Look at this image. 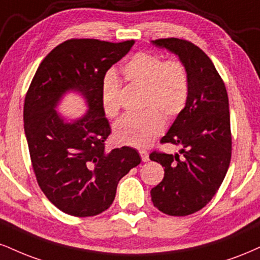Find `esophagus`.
Listing matches in <instances>:
<instances>
[{
    "label": "esophagus",
    "instance_id": "1",
    "mask_svg": "<svg viewBox=\"0 0 260 260\" xmlns=\"http://www.w3.org/2000/svg\"><path fill=\"white\" fill-rule=\"evenodd\" d=\"M139 154H140V157H142L143 162H148L149 161V154L145 151V150H140Z\"/></svg>",
    "mask_w": 260,
    "mask_h": 260
}]
</instances>
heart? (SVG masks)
<instances>
[{"instance_id":"obj_1","label":"heart","mask_w":260,"mask_h":260,"mask_svg":"<svg viewBox=\"0 0 260 260\" xmlns=\"http://www.w3.org/2000/svg\"><path fill=\"white\" fill-rule=\"evenodd\" d=\"M132 86L143 87L140 114H127L116 122V142L134 148H146L164 132L166 118H174L185 108L189 96V75L179 59H167L154 52H139L122 68ZM102 105L105 115L115 117L121 108V84L109 74L103 82Z\"/></svg>"}]
</instances>
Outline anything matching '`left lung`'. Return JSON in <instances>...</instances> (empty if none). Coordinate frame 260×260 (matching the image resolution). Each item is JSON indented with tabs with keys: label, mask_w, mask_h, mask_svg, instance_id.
Masks as SVG:
<instances>
[{
	"label": "left lung",
	"mask_w": 260,
	"mask_h": 260,
	"mask_svg": "<svg viewBox=\"0 0 260 260\" xmlns=\"http://www.w3.org/2000/svg\"><path fill=\"white\" fill-rule=\"evenodd\" d=\"M177 54L189 75V96L161 143L181 145L179 155L152 151L150 160L165 168L151 189V201L162 213L183 217L200 211L213 199L231 160L229 99L220 75L208 55L186 40L152 41Z\"/></svg>",
	"instance_id": "8db88e82"
}]
</instances>
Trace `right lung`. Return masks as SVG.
Masks as SVG:
<instances>
[{
	"instance_id": "1",
	"label": "right lung",
	"mask_w": 260,
	"mask_h": 260,
	"mask_svg": "<svg viewBox=\"0 0 260 260\" xmlns=\"http://www.w3.org/2000/svg\"><path fill=\"white\" fill-rule=\"evenodd\" d=\"M134 41L71 39L47 54L24 102V131L36 180L64 213L92 217L111 206L122 177L140 164L136 149L105 151L111 133L102 105L106 71L129 52ZM68 90L89 104L83 118L67 122L55 111Z\"/></svg>"
}]
</instances>
